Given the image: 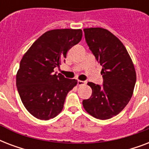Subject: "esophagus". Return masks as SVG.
Segmentation results:
<instances>
[{"label":"esophagus","instance_id":"34e87169","mask_svg":"<svg viewBox=\"0 0 149 149\" xmlns=\"http://www.w3.org/2000/svg\"><path fill=\"white\" fill-rule=\"evenodd\" d=\"M86 84V82L82 81V80H78V85L79 86H83V85H85Z\"/></svg>","mask_w":149,"mask_h":149}]
</instances>
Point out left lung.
Masks as SVG:
<instances>
[{"instance_id":"8db88e82","label":"left lung","mask_w":149,"mask_h":149,"mask_svg":"<svg viewBox=\"0 0 149 149\" xmlns=\"http://www.w3.org/2000/svg\"><path fill=\"white\" fill-rule=\"evenodd\" d=\"M85 39L102 66L103 86L89 82L92 95L83 100L86 112L107 120L120 113L131 100L136 82L134 64L123 43L107 29H84Z\"/></svg>"}]
</instances>
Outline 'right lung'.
<instances>
[{
	"label": "right lung",
	"mask_w": 149,
	"mask_h": 149,
	"mask_svg": "<svg viewBox=\"0 0 149 149\" xmlns=\"http://www.w3.org/2000/svg\"><path fill=\"white\" fill-rule=\"evenodd\" d=\"M81 29H54L41 36L22 57L16 75V86L27 111L40 120L60 113L67 93L77 79L54 73L65 61L68 50L80 42Z\"/></svg>",
	"instance_id": "right-lung-1"
}]
</instances>
